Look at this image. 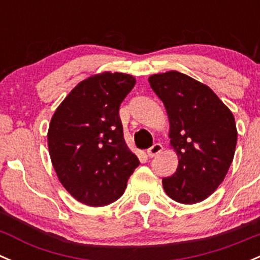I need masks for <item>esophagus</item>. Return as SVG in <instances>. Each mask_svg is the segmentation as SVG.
<instances>
[{
    "label": "esophagus",
    "mask_w": 260,
    "mask_h": 260,
    "mask_svg": "<svg viewBox=\"0 0 260 260\" xmlns=\"http://www.w3.org/2000/svg\"><path fill=\"white\" fill-rule=\"evenodd\" d=\"M161 150H163V146H161V144L155 143V144H153V145H151L148 150H146V154H148L150 158H153V156H155L156 154L160 153Z\"/></svg>",
    "instance_id": "esophagus-1"
}]
</instances>
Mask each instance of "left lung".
Wrapping results in <instances>:
<instances>
[{
  "instance_id": "obj_1",
  "label": "left lung",
  "mask_w": 260,
  "mask_h": 260,
  "mask_svg": "<svg viewBox=\"0 0 260 260\" xmlns=\"http://www.w3.org/2000/svg\"><path fill=\"white\" fill-rule=\"evenodd\" d=\"M149 83L163 102L178 167L164 177L166 193L184 205L214 193L225 178L238 140L235 119L210 87L179 72L154 74Z\"/></svg>"
}]
</instances>
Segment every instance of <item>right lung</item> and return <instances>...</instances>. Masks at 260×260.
<instances>
[{
    "mask_svg": "<svg viewBox=\"0 0 260 260\" xmlns=\"http://www.w3.org/2000/svg\"><path fill=\"white\" fill-rule=\"evenodd\" d=\"M134 86L130 74L89 77L72 89L51 117V163L64 188L87 206L119 200L140 164L125 144L119 116L120 105Z\"/></svg>",
    "mask_w": 260,
    "mask_h": 260,
    "instance_id": "1",
    "label": "right lung"
}]
</instances>
